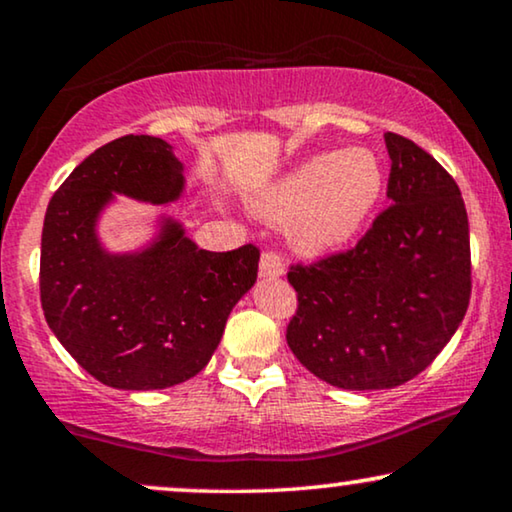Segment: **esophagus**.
Masks as SVG:
<instances>
[{
    "mask_svg": "<svg viewBox=\"0 0 512 512\" xmlns=\"http://www.w3.org/2000/svg\"><path fill=\"white\" fill-rule=\"evenodd\" d=\"M258 275L263 279H275V277H282L284 275V263L282 258L277 254H272V251H265L261 256V263H258Z\"/></svg>",
    "mask_w": 512,
    "mask_h": 512,
    "instance_id": "34e87169",
    "label": "esophagus"
}]
</instances>
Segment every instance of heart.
I'll return each instance as SVG.
<instances>
[{
    "label": "heart",
    "mask_w": 512,
    "mask_h": 512,
    "mask_svg": "<svg viewBox=\"0 0 512 512\" xmlns=\"http://www.w3.org/2000/svg\"><path fill=\"white\" fill-rule=\"evenodd\" d=\"M384 191V167L375 151H324L293 167L249 200L265 221H289L300 254L324 256L352 242Z\"/></svg>",
    "instance_id": "obj_1"
}]
</instances>
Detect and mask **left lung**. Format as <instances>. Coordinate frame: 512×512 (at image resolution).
<instances>
[{"instance_id": "1", "label": "left lung", "mask_w": 512, "mask_h": 512, "mask_svg": "<svg viewBox=\"0 0 512 512\" xmlns=\"http://www.w3.org/2000/svg\"><path fill=\"white\" fill-rule=\"evenodd\" d=\"M389 207L354 249L296 265V359L338 389H394L417 377L457 331L471 298L461 191L433 156L394 132Z\"/></svg>"}]
</instances>
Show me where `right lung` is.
<instances>
[{"label":"right lung","instance_id":"obj_1","mask_svg":"<svg viewBox=\"0 0 512 512\" xmlns=\"http://www.w3.org/2000/svg\"><path fill=\"white\" fill-rule=\"evenodd\" d=\"M184 191L174 146L125 135L90 153L48 202L39 272L44 317L76 363L107 387L149 391L191 380L256 282L254 244L205 251L167 214L142 249L104 247L100 219L116 195L172 205Z\"/></svg>","mask_w":512,"mask_h":512}]
</instances>
